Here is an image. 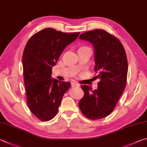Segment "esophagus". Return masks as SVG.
Listing matches in <instances>:
<instances>
[{
	"mask_svg": "<svg viewBox=\"0 0 147 147\" xmlns=\"http://www.w3.org/2000/svg\"><path fill=\"white\" fill-rule=\"evenodd\" d=\"M71 86L73 87H79L80 85L78 84H77V83H76V82H72Z\"/></svg>",
	"mask_w": 147,
	"mask_h": 147,
	"instance_id": "1",
	"label": "esophagus"
}]
</instances>
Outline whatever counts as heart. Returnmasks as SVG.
Instances as JSON below:
<instances>
[{
	"mask_svg": "<svg viewBox=\"0 0 147 147\" xmlns=\"http://www.w3.org/2000/svg\"><path fill=\"white\" fill-rule=\"evenodd\" d=\"M81 48H89V47H81Z\"/></svg>",
	"mask_w": 147,
	"mask_h": 147,
	"instance_id": "obj_1",
	"label": "heart"
}]
</instances>
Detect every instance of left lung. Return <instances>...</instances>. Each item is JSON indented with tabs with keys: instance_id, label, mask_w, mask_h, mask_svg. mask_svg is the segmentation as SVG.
Here are the masks:
<instances>
[{
	"instance_id": "left-lung-1",
	"label": "left lung",
	"mask_w": 147,
	"mask_h": 147,
	"mask_svg": "<svg viewBox=\"0 0 147 147\" xmlns=\"http://www.w3.org/2000/svg\"><path fill=\"white\" fill-rule=\"evenodd\" d=\"M91 43L94 49V71L99 78L97 89L82 85L84 96L78 105L85 116L99 119L109 115L126 86L128 62L121 42L103 29H94L79 37Z\"/></svg>"
}]
</instances>
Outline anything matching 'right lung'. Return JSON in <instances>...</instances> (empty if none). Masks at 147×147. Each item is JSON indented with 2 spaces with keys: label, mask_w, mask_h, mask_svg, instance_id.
I'll return each instance as SVG.
<instances>
[{
  "label": "right lung",
  "mask_w": 147,
  "mask_h": 147,
  "mask_svg": "<svg viewBox=\"0 0 147 147\" xmlns=\"http://www.w3.org/2000/svg\"><path fill=\"white\" fill-rule=\"evenodd\" d=\"M80 33L46 28L33 34L26 45L22 65L27 104L31 113L42 121L56 116L63 94L71 86L70 82L51 78L52 67L66 46Z\"/></svg>",
  "instance_id": "add662e5"
}]
</instances>
